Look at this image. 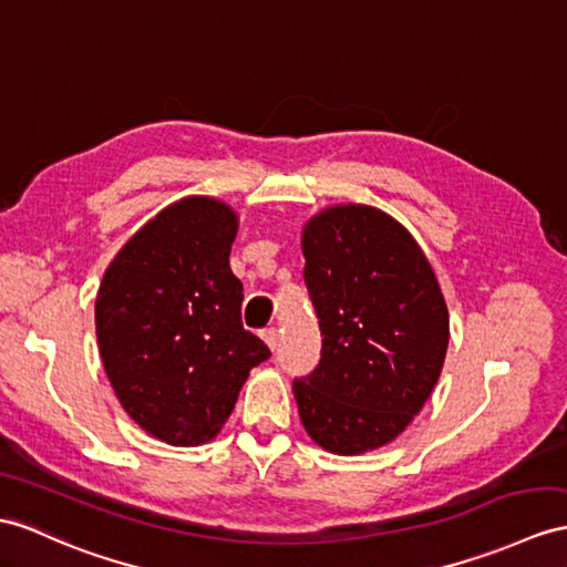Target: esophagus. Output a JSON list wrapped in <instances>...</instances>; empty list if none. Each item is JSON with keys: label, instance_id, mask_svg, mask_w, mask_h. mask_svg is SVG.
<instances>
[{"label": "esophagus", "instance_id": "1", "mask_svg": "<svg viewBox=\"0 0 567 567\" xmlns=\"http://www.w3.org/2000/svg\"><path fill=\"white\" fill-rule=\"evenodd\" d=\"M261 339H265L267 347L274 351V349H276V343H279V331H276L274 327H269V329L261 331Z\"/></svg>", "mask_w": 567, "mask_h": 567}]
</instances>
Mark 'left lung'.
<instances>
[{"label": "left lung", "mask_w": 567, "mask_h": 567, "mask_svg": "<svg viewBox=\"0 0 567 567\" xmlns=\"http://www.w3.org/2000/svg\"><path fill=\"white\" fill-rule=\"evenodd\" d=\"M322 358L293 382L300 421L327 452L353 457L406 431L437 384L450 315L431 261L396 218L339 204L302 228Z\"/></svg>", "instance_id": "8db88e82"}]
</instances>
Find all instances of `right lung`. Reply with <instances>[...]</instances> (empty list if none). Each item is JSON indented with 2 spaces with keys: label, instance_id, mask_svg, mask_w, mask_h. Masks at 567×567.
Masks as SVG:
<instances>
[{
  "label": "right lung",
  "instance_id": "add662e5",
  "mask_svg": "<svg viewBox=\"0 0 567 567\" xmlns=\"http://www.w3.org/2000/svg\"><path fill=\"white\" fill-rule=\"evenodd\" d=\"M236 233L226 202H173L122 245L95 296V337L122 409L175 447L214 440L271 355L240 320Z\"/></svg>",
  "mask_w": 567,
  "mask_h": 567
}]
</instances>
